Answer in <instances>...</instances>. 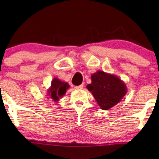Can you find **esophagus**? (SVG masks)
<instances>
[{
	"label": "esophagus",
	"instance_id": "obj_1",
	"mask_svg": "<svg viewBox=\"0 0 159 159\" xmlns=\"http://www.w3.org/2000/svg\"><path fill=\"white\" fill-rule=\"evenodd\" d=\"M75 88L77 89V90H82V89L83 88V84H80L79 86H76Z\"/></svg>",
	"mask_w": 159,
	"mask_h": 159
}]
</instances>
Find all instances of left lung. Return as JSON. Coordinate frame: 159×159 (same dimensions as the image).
Returning <instances> with one entry per match:
<instances>
[{
  "instance_id": "obj_1",
  "label": "left lung",
  "mask_w": 159,
  "mask_h": 159,
  "mask_svg": "<svg viewBox=\"0 0 159 159\" xmlns=\"http://www.w3.org/2000/svg\"><path fill=\"white\" fill-rule=\"evenodd\" d=\"M91 80L86 88L103 110H108L118 104L127 94L126 84L114 75L99 70L91 75Z\"/></svg>"
}]
</instances>
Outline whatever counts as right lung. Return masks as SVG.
Instances as JSON below:
<instances>
[{
    "mask_svg": "<svg viewBox=\"0 0 159 159\" xmlns=\"http://www.w3.org/2000/svg\"><path fill=\"white\" fill-rule=\"evenodd\" d=\"M69 84L66 82L61 81L58 78H53L51 81V87L48 89L47 95L53 102H58L60 98L66 94V90L69 88Z\"/></svg>",
    "mask_w": 159,
    "mask_h": 159,
    "instance_id": "right-lung-1",
    "label": "right lung"
}]
</instances>
